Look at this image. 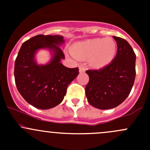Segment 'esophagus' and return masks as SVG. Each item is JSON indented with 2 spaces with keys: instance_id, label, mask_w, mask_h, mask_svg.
I'll list each match as a JSON object with an SVG mask.
<instances>
[{
  "instance_id": "esophagus-1",
  "label": "esophagus",
  "mask_w": 150,
  "mask_h": 150,
  "mask_svg": "<svg viewBox=\"0 0 150 150\" xmlns=\"http://www.w3.org/2000/svg\"><path fill=\"white\" fill-rule=\"evenodd\" d=\"M79 71H80V72H85V67H84L80 66L79 67Z\"/></svg>"
}]
</instances>
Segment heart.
Instances as JSON below:
<instances>
[{"label": "heart", "mask_w": 150, "mask_h": 150, "mask_svg": "<svg viewBox=\"0 0 150 150\" xmlns=\"http://www.w3.org/2000/svg\"><path fill=\"white\" fill-rule=\"evenodd\" d=\"M72 52L80 59H89L90 65L95 68L107 66L114 59L117 43L112 38H94L74 45Z\"/></svg>", "instance_id": "b5f03b06"}]
</instances>
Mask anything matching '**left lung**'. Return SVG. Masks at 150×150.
Wrapping results in <instances>:
<instances>
[{"mask_svg": "<svg viewBox=\"0 0 150 150\" xmlns=\"http://www.w3.org/2000/svg\"><path fill=\"white\" fill-rule=\"evenodd\" d=\"M117 46L115 57L110 64L99 69L86 72L89 81L86 86L88 102L100 110L120 105L129 95L136 77V54L125 40L113 36Z\"/></svg>", "mask_w": 150, "mask_h": 150, "instance_id": "1", "label": "left lung"}]
</instances>
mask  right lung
Returning a JSON list of instances; mask_svg holds the SVG:
<instances>
[{"label": "right lung", "instance_id": "1", "mask_svg": "<svg viewBox=\"0 0 150 150\" xmlns=\"http://www.w3.org/2000/svg\"><path fill=\"white\" fill-rule=\"evenodd\" d=\"M64 42L62 35H38L24 42L14 64V78L17 90L22 97L41 110H48L61 103L68 85L79 74L78 67L68 68L62 64L64 59L58 46ZM48 47L54 51L49 64L38 66L34 60L37 50Z\"/></svg>", "mask_w": 150, "mask_h": 150}]
</instances>
